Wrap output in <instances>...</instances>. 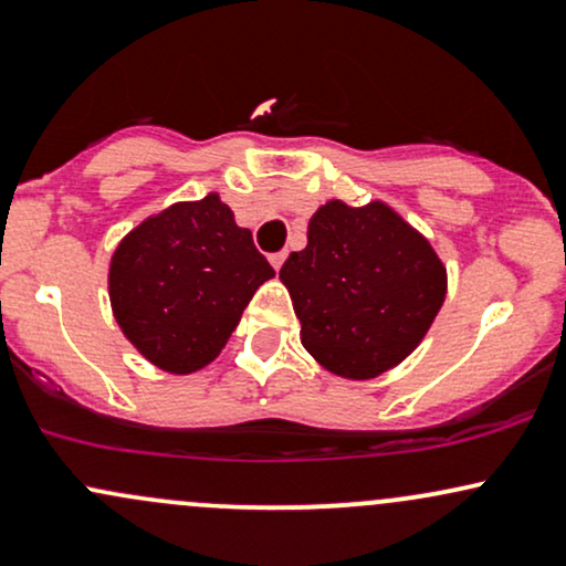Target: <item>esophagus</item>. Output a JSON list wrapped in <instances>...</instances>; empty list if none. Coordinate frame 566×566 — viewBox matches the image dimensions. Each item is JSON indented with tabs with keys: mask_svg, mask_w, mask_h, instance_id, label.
Masks as SVG:
<instances>
[{
	"mask_svg": "<svg viewBox=\"0 0 566 566\" xmlns=\"http://www.w3.org/2000/svg\"><path fill=\"white\" fill-rule=\"evenodd\" d=\"M284 258H287V252H274V255H269V261H271V265H274V271L282 269Z\"/></svg>",
	"mask_w": 566,
	"mask_h": 566,
	"instance_id": "esophagus-1",
	"label": "esophagus"
}]
</instances>
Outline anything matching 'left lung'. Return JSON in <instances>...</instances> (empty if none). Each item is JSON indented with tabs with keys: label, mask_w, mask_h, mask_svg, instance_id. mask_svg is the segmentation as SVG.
I'll return each instance as SVG.
<instances>
[{
	"label": "left lung",
	"mask_w": 566,
	"mask_h": 566,
	"mask_svg": "<svg viewBox=\"0 0 566 566\" xmlns=\"http://www.w3.org/2000/svg\"><path fill=\"white\" fill-rule=\"evenodd\" d=\"M301 319V343L329 373L369 380L420 346L447 295L431 242L386 201L329 199L308 244L279 271Z\"/></svg>",
	"instance_id": "left-lung-1"
}]
</instances>
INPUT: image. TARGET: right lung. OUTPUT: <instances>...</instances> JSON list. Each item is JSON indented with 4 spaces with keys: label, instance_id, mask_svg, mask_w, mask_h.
Instances as JSON below:
<instances>
[{
    "label": "right lung",
    "instance_id": "1",
    "mask_svg": "<svg viewBox=\"0 0 566 566\" xmlns=\"http://www.w3.org/2000/svg\"><path fill=\"white\" fill-rule=\"evenodd\" d=\"M274 276L218 193L175 201L122 239L108 297L122 333L172 375L207 367L223 350L255 290Z\"/></svg>",
    "mask_w": 566,
    "mask_h": 566
}]
</instances>
